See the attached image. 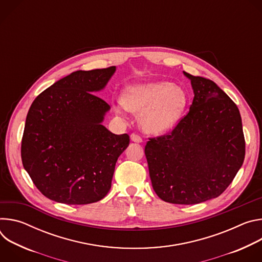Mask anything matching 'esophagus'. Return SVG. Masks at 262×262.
Here are the masks:
<instances>
[{"instance_id": "34e87169", "label": "esophagus", "mask_w": 262, "mask_h": 262, "mask_svg": "<svg viewBox=\"0 0 262 262\" xmlns=\"http://www.w3.org/2000/svg\"><path fill=\"white\" fill-rule=\"evenodd\" d=\"M130 139H132L133 142H136V143H141V142L143 141L142 138H141L138 134H136V133H133V134L130 135Z\"/></svg>"}]
</instances>
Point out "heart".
<instances>
[{
    "instance_id": "obj_1",
    "label": "heart",
    "mask_w": 262,
    "mask_h": 262,
    "mask_svg": "<svg viewBox=\"0 0 262 262\" xmlns=\"http://www.w3.org/2000/svg\"><path fill=\"white\" fill-rule=\"evenodd\" d=\"M122 103L126 110L140 114L144 130L161 134L177 123L188 96L181 87L169 82H148L129 87L123 94Z\"/></svg>"
}]
</instances>
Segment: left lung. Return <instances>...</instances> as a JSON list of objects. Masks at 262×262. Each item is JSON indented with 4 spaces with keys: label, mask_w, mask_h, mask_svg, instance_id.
Here are the masks:
<instances>
[{
    "label": "left lung",
    "mask_w": 262,
    "mask_h": 262,
    "mask_svg": "<svg viewBox=\"0 0 262 262\" xmlns=\"http://www.w3.org/2000/svg\"><path fill=\"white\" fill-rule=\"evenodd\" d=\"M184 74L195 94L190 111L171 132L148 138L145 156L157 195L190 205L228 188L244 163L246 142L233 100L212 81Z\"/></svg>",
    "instance_id": "left-lung-1"
}]
</instances>
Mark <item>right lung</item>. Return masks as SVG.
Returning a JSON list of instances; mask_svg holds the SVG:
<instances>
[{
	"label": "right lung",
	"mask_w": 262,
	"mask_h": 262,
	"mask_svg": "<svg viewBox=\"0 0 262 262\" xmlns=\"http://www.w3.org/2000/svg\"><path fill=\"white\" fill-rule=\"evenodd\" d=\"M116 67L78 70L35 98L21 139V162L47 198L89 204L110 191L116 162L129 144L102 124L110 105L95 95Z\"/></svg>",
	"instance_id": "right-lung-1"
}]
</instances>
